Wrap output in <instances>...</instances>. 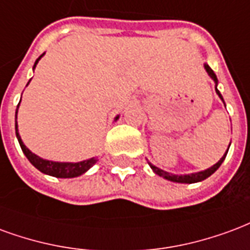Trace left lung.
Instances as JSON below:
<instances>
[{
  "label": "left lung",
  "instance_id": "left-lung-1",
  "mask_svg": "<svg viewBox=\"0 0 250 250\" xmlns=\"http://www.w3.org/2000/svg\"><path fill=\"white\" fill-rule=\"evenodd\" d=\"M205 66V69H207L208 74L210 76V78H212L213 81L216 83V93L218 94V97L221 98L222 101H224V98H222L221 93L218 92L217 89V77H216V74H214V72H213L212 69H210V66L209 65H204ZM224 105H225V103H224ZM229 146H230V144H229ZM228 150H229V147L227 149V153L222 156L221 158H220V161H218L217 164H214L213 167H210L209 169H207V170H202V172H198V173H192V174H184V176H178V174H172V173H167L165 172V170H163V169H160V167H154L153 164L149 163V167H152L153 172L156 173V174H158L160 177H164L165 180H169V181H173V183H183V184H193V183H200V181H202V180H205V178H208L209 176H212L213 173L217 170L218 167H220V165L222 164V161L225 160V157H227L228 154Z\"/></svg>",
  "mask_w": 250,
  "mask_h": 250
}]
</instances>
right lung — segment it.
Here are the masks:
<instances>
[{"label": "right lung", "instance_id": "obj_1", "mask_svg": "<svg viewBox=\"0 0 250 250\" xmlns=\"http://www.w3.org/2000/svg\"><path fill=\"white\" fill-rule=\"evenodd\" d=\"M42 56H40V57L37 58V61L34 62L33 69L36 67V65H37L38 61H40V58L42 57ZM18 106H20V104H18ZM17 110H16V136H17L18 138V143H20V146L22 149L23 154L26 156V158L30 161V164H32L33 167H37L40 172L45 173V174H49V176H53V177L73 178L83 174V173L86 172V170H89L94 164L97 163V158L96 157L89 158L86 161H81V163H56V161H49V160H43V158L36 156L34 153L30 152L28 147L23 145L22 140L20 137V133H18L17 127ZM116 120H118V116L116 117Z\"/></svg>", "mask_w": 250, "mask_h": 250}]
</instances>
